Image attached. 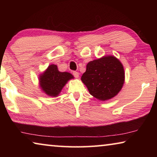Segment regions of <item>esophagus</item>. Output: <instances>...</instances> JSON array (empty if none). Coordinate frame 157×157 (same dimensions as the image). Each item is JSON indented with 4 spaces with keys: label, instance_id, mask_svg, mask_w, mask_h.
<instances>
[{
    "label": "esophagus",
    "instance_id": "obj_1",
    "mask_svg": "<svg viewBox=\"0 0 157 157\" xmlns=\"http://www.w3.org/2000/svg\"><path fill=\"white\" fill-rule=\"evenodd\" d=\"M73 75H74V77L76 78H79V73L78 72H76V71H74L73 73Z\"/></svg>",
    "mask_w": 157,
    "mask_h": 157
}]
</instances>
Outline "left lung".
<instances>
[{
  "mask_svg": "<svg viewBox=\"0 0 157 157\" xmlns=\"http://www.w3.org/2000/svg\"><path fill=\"white\" fill-rule=\"evenodd\" d=\"M81 80L89 94L101 101L110 100L121 91L124 82V71L121 61L113 55L89 62Z\"/></svg>",
  "mask_w": 157,
  "mask_h": 157,
  "instance_id": "8db88e82",
  "label": "left lung"
}]
</instances>
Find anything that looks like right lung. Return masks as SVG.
I'll return each instance as SVG.
<instances>
[{
	"label": "right lung",
	"instance_id": "1",
	"mask_svg": "<svg viewBox=\"0 0 157 157\" xmlns=\"http://www.w3.org/2000/svg\"><path fill=\"white\" fill-rule=\"evenodd\" d=\"M71 79H74L72 74L60 72L57 65L51 64L39 75V86L41 91L48 96L57 97L63 86Z\"/></svg>",
	"mask_w": 157,
	"mask_h": 157
}]
</instances>
